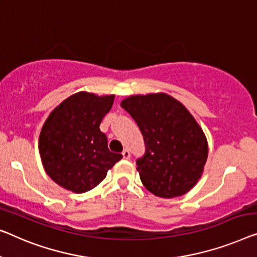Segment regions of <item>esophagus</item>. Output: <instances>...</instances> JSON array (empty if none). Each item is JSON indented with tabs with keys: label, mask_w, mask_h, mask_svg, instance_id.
<instances>
[{
	"label": "esophagus",
	"mask_w": 257,
	"mask_h": 257,
	"mask_svg": "<svg viewBox=\"0 0 257 257\" xmlns=\"http://www.w3.org/2000/svg\"><path fill=\"white\" fill-rule=\"evenodd\" d=\"M122 156H123L124 159H129L130 158V152L128 149H124L123 151H122Z\"/></svg>",
	"instance_id": "1"
}]
</instances>
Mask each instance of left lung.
<instances>
[{
    "label": "left lung",
    "instance_id": "8db88e82",
    "mask_svg": "<svg viewBox=\"0 0 257 257\" xmlns=\"http://www.w3.org/2000/svg\"><path fill=\"white\" fill-rule=\"evenodd\" d=\"M121 107L143 135L145 153L136 164L145 188L163 198L189 191L203 173L208 142L188 109L165 93L132 95Z\"/></svg>",
    "mask_w": 257,
    "mask_h": 257
}]
</instances>
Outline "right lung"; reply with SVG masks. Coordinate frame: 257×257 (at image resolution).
Here are the masks:
<instances>
[{
  "instance_id": "obj_1",
  "label": "right lung",
  "mask_w": 257,
  "mask_h": 257,
  "mask_svg": "<svg viewBox=\"0 0 257 257\" xmlns=\"http://www.w3.org/2000/svg\"><path fill=\"white\" fill-rule=\"evenodd\" d=\"M113 101L114 95L78 92L61 102L46 120L39 137L41 160L46 173L64 189L74 193L93 189L122 158L108 150L107 136L99 128Z\"/></svg>"
}]
</instances>
